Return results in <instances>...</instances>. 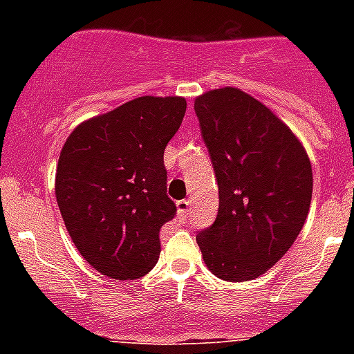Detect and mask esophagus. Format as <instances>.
Segmentation results:
<instances>
[{
    "mask_svg": "<svg viewBox=\"0 0 354 354\" xmlns=\"http://www.w3.org/2000/svg\"><path fill=\"white\" fill-rule=\"evenodd\" d=\"M189 209H192V200H180L177 202V212H179L180 220H186L189 216Z\"/></svg>",
    "mask_w": 354,
    "mask_h": 354,
    "instance_id": "obj_1",
    "label": "esophagus"
}]
</instances>
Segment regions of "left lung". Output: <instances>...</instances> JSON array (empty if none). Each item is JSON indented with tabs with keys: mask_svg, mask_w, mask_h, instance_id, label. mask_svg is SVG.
<instances>
[{
	"mask_svg": "<svg viewBox=\"0 0 354 354\" xmlns=\"http://www.w3.org/2000/svg\"><path fill=\"white\" fill-rule=\"evenodd\" d=\"M214 167L220 207L196 236L202 259L225 282H246L273 268L305 225L312 165L296 134L268 106L234 86L195 99Z\"/></svg>",
	"mask_w": 354,
	"mask_h": 354,
	"instance_id": "obj_1",
	"label": "left lung"
}]
</instances>
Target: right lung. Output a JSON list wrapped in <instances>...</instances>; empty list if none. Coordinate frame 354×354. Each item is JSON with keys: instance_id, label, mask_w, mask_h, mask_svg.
Wrapping results in <instances>:
<instances>
[{"instance_id": "right-lung-1", "label": "right lung", "mask_w": 354, "mask_h": 354, "mask_svg": "<svg viewBox=\"0 0 354 354\" xmlns=\"http://www.w3.org/2000/svg\"><path fill=\"white\" fill-rule=\"evenodd\" d=\"M184 113V97L143 95L68 134L56 202L72 243L99 273L134 280L158 262L159 230L177 209L167 195L162 154Z\"/></svg>"}]
</instances>
